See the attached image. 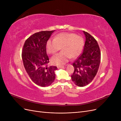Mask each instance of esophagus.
I'll return each mask as SVG.
<instances>
[{
	"mask_svg": "<svg viewBox=\"0 0 121 121\" xmlns=\"http://www.w3.org/2000/svg\"><path fill=\"white\" fill-rule=\"evenodd\" d=\"M57 68L58 69H62V68H64V66H63H63H62V65H60V66H57Z\"/></svg>",
	"mask_w": 121,
	"mask_h": 121,
	"instance_id": "obj_1",
	"label": "esophagus"
}]
</instances>
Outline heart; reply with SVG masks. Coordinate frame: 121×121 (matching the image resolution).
Masks as SVG:
<instances>
[{"label": "heart", "instance_id": "1", "mask_svg": "<svg viewBox=\"0 0 121 121\" xmlns=\"http://www.w3.org/2000/svg\"><path fill=\"white\" fill-rule=\"evenodd\" d=\"M83 39L79 35L71 33H60L54 39H49L46 44L47 52L56 53L61 47L62 52L52 57L51 61L55 65H64L71 58H76L81 53Z\"/></svg>", "mask_w": 121, "mask_h": 121}]
</instances>
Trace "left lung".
I'll use <instances>...</instances> for the list:
<instances>
[{
  "mask_svg": "<svg viewBox=\"0 0 121 121\" xmlns=\"http://www.w3.org/2000/svg\"><path fill=\"white\" fill-rule=\"evenodd\" d=\"M86 37L83 52L73 63L74 71L71 78L77 86L87 85L94 78L100 63L101 53L96 40L88 33L83 31Z\"/></svg>",
  "mask_w": 121,
  "mask_h": 121,
  "instance_id": "left-lung-1",
  "label": "left lung"
}]
</instances>
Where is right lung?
I'll return each mask as SVG.
<instances>
[{
	"label": "right lung",
	"instance_id": "obj_1",
	"mask_svg": "<svg viewBox=\"0 0 121 121\" xmlns=\"http://www.w3.org/2000/svg\"><path fill=\"white\" fill-rule=\"evenodd\" d=\"M53 31H42L30 36L24 43L22 57L25 69L33 82L41 87L50 85L55 79L56 66H48L46 44Z\"/></svg>",
	"mask_w": 121,
	"mask_h": 121
}]
</instances>
